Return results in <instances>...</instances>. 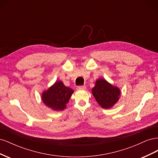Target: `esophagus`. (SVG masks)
I'll return each instance as SVG.
<instances>
[{"instance_id": "1", "label": "esophagus", "mask_w": 158, "mask_h": 158, "mask_svg": "<svg viewBox=\"0 0 158 158\" xmlns=\"http://www.w3.org/2000/svg\"><path fill=\"white\" fill-rule=\"evenodd\" d=\"M85 89H86V87L85 86V85H79V86L77 87V89H79V90H85Z\"/></svg>"}]
</instances>
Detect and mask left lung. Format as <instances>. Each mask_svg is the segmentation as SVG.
Masks as SVG:
<instances>
[{
  "label": "left lung",
  "instance_id": "1",
  "mask_svg": "<svg viewBox=\"0 0 158 158\" xmlns=\"http://www.w3.org/2000/svg\"><path fill=\"white\" fill-rule=\"evenodd\" d=\"M92 92L98 104L104 109L111 108L118 101L121 95L119 88L103 78L96 80Z\"/></svg>",
  "mask_w": 158,
  "mask_h": 158
}]
</instances>
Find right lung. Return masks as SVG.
I'll use <instances>...</instances> for the list:
<instances>
[{"label": "right lung", "mask_w": 158, "mask_h": 158, "mask_svg": "<svg viewBox=\"0 0 158 158\" xmlns=\"http://www.w3.org/2000/svg\"><path fill=\"white\" fill-rule=\"evenodd\" d=\"M74 91L66 87L61 81L55 83L42 94L43 102L54 111H62L66 107V103L69 101Z\"/></svg>", "instance_id": "1"}]
</instances>
